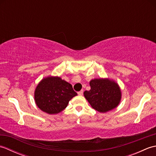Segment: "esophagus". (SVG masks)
Masks as SVG:
<instances>
[{
  "instance_id": "obj_1",
  "label": "esophagus",
  "mask_w": 156,
  "mask_h": 156,
  "mask_svg": "<svg viewBox=\"0 0 156 156\" xmlns=\"http://www.w3.org/2000/svg\"><path fill=\"white\" fill-rule=\"evenodd\" d=\"M78 94L79 95V96H82V95H83V90H80V92H78Z\"/></svg>"
}]
</instances>
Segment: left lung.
Returning <instances> with one entry per match:
<instances>
[{"label":"left lung","mask_w":156,"mask_h":156,"mask_svg":"<svg viewBox=\"0 0 156 156\" xmlns=\"http://www.w3.org/2000/svg\"><path fill=\"white\" fill-rule=\"evenodd\" d=\"M90 90L84 96L91 107L100 112L117 108L121 100V90L118 83L109 78H94L90 81Z\"/></svg>","instance_id":"obj_1"}]
</instances>
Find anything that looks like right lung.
<instances>
[{"label": "right lung", "mask_w": 156, "mask_h": 156, "mask_svg": "<svg viewBox=\"0 0 156 156\" xmlns=\"http://www.w3.org/2000/svg\"><path fill=\"white\" fill-rule=\"evenodd\" d=\"M77 93L72 86L59 76H49L39 82L34 92L37 107L49 115L58 114L67 107Z\"/></svg>", "instance_id": "1"}]
</instances>
